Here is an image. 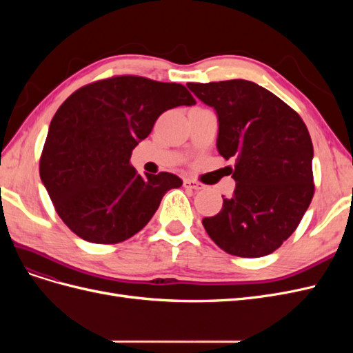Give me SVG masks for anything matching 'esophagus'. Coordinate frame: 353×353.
<instances>
[{"label": "esophagus", "mask_w": 353, "mask_h": 353, "mask_svg": "<svg viewBox=\"0 0 353 353\" xmlns=\"http://www.w3.org/2000/svg\"><path fill=\"white\" fill-rule=\"evenodd\" d=\"M184 187H185V188H190V190H196V191L205 188V185L197 183V181H194V179H190V178L184 179Z\"/></svg>", "instance_id": "1"}]
</instances>
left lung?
Instances as JSON below:
<instances>
[{"label": "left lung", "instance_id": "1", "mask_svg": "<svg viewBox=\"0 0 353 353\" xmlns=\"http://www.w3.org/2000/svg\"><path fill=\"white\" fill-rule=\"evenodd\" d=\"M218 116L216 147L236 157V190L218 215L205 218L209 237L240 258H261L292 236L314 196L311 135L292 108L244 81L187 83ZM223 197V196H222Z\"/></svg>", "mask_w": 353, "mask_h": 353}]
</instances>
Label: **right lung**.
Returning <instances> with one entry per match:
<instances>
[{"label": "right lung", "instance_id": "right-lung-1", "mask_svg": "<svg viewBox=\"0 0 353 353\" xmlns=\"http://www.w3.org/2000/svg\"><path fill=\"white\" fill-rule=\"evenodd\" d=\"M193 104L181 83L116 77L79 88L60 105L39 176L59 216L78 237L97 244L131 239L168 191L183 185L169 172L138 175L130 159L160 114Z\"/></svg>", "mask_w": 353, "mask_h": 353}]
</instances>
